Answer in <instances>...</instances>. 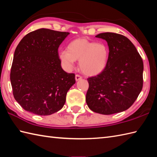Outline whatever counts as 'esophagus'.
<instances>
[{
  "instance_id": "esophagus-1",
  "label": "esophagus",
  "mask_w": 157,
  "mask_h": 157,
  "mask_svg": "<svg viewBox=\"0 0 157 157\" xmlns=\"http://www.w3.org/2000/svg\"><path fill=\"white\" fill-rule=\"evenodd\" d=\"M81 79H82V76H80L78 75H76L75 76V80H76V81H79V80H81Z\"/></svg>"
}]
</instances>
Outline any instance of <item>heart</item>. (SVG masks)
<instances>
[{
	"instance_id": "heart-1",
	"label": "heart",
	"mask_w": 157,
	"mask_h": 157,
	"mask_svg": "<svg viewBox=\"0 0 157 157\" xmlns=\"http://www.w3.org/2000/svg\"><path fill=\"white\" fill-rule=\"evenodd\" d=\"M58 58L67 71H71L75 67V61L78 60L81 72L87 76H96L105 68L109 50L103 43H95L85 38L72 41L67 50L58 52Z\"/></svg>"
}]
</instances>
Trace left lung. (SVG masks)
Listing matches in <instances>:
<instances>
[{
    "mask_svg": "<svg viewBox=\"0 0 157 157\" xmlns=\"http://www.w3.org/2000/svg\"><path fill=\"white\" fill-rule=\"evenodd\" d=\"M95 37L107 42L109 58L101 73L87 78L86 102L95 113H120L130 107L141 92L143 62L134 44L122 35L106 32Z\"/></svg>",
    "mask_w": 157,
    "mask_h": 157,
    "instance_id": "1",
    "label": "left lung"
}]
</instances>
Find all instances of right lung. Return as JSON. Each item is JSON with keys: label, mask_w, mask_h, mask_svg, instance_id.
I'll list each match as a JSON object with an SVG mask.
<instances>
[{"label": "right lung", "mask_w": 157, "mask_h": 157, "mask_svg": "<svg viewBox=\"0 0 157 157\" xmlns=\"http://www.w3.org/2000/svg\"><path fill=\"white\" fill-rule=\"evenodd\" d=\"M70 33L40 29L24 37L14 53L10 79L13 96L29 112L49 116L63 107L75 75L61 67L58 48Z\"/></svg>", "instance_id": "1"}]
</instances>
